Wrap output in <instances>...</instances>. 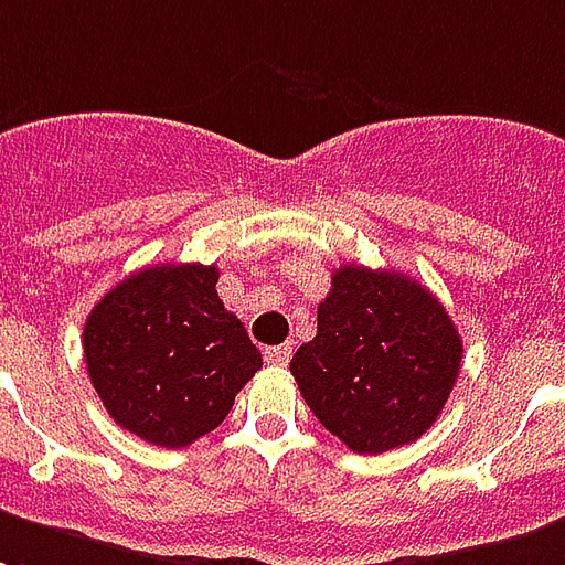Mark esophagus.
I'll use <instances>...</instances> for the list:
<instances>
[{"label": "esophagus", "mask_w": 565, "mask_h": 565, "mask_svg": "<svg viewBox=\"0 0 565 565\" xmlns=\"http://www.w3.org/2000/svg\"><path fill=\"white\" fill-rule=\"evenodd\" d=\"M294 356V347L290 344H278V347H266V362L269 365H287Z\"/></svg>", "instance_id": "1"}]
</instances>
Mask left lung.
I'll use <instances>...</instances> for the list:
<instances>
[{
    "label": "left lung",
    "instance_id": "8db88e82",
    "mask_svg": "<svg viewBox=\"0 0 565 565\" xmlns=\"http://www.w3.org/2000/svg\"><path fill=\"white\" fill-rule=\"evenodd\" d=\"M461 335L431 290L404 271L341 266L317 308V335L296 350L305 404L359 455L419 440L461 367Z\"/></svg>",
    "mask_w": 565,
    "mask_h": 565
}]
</instances>
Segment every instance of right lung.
I'll return each instance as SVG.
<instances>
[{
	"mask_svg": "<svg viewBox=\"0 0 565 565\" xmlns=\"http://www.w3.org/2000/svg\"><path fill=\"white\" fill-rule=\"evenodd\" d=\"M218 269L161 263L102 296L83 326L89 380L116 425L185 449L227 419L233 398L263 367L239 317L218 299Z\"/></svg>",
	"mask_w": 565,
	"mask_h": 565,
	"instance_id": "right-lung-1",
	"label": "right lung"
}]
</instances>
